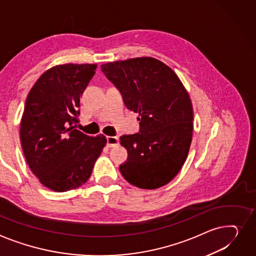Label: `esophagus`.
<instances>
[{"label":"esophagus","instance_id":"34e87169","mask_svg":"<svg viewBox=\"0 0 256 256\" xmlns=\"http://www.w3.org/2000/svg\"><path fill=\"white\" fill-rule=\"evenodd\" d=\"M106 139H107V146H109V147H114L119 144L118 137H111V136H108Z\"/></svg>","mask_w":256,"mask_h":256}]
</instances>
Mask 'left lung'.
Returning <instances> with one entry per match:
<instances>
[{
	"mask_svg": "<svg viewBox=\"0 0 256 256\" xmlns=\"http://www.w3.org/2000/svg\"><path fill=\"white\" fill-rule=\"evenodd\" d=\"M100 68L122 94L126 108L140 115L139 132L120 137L128 153L120 173L143 190L168 184L181 170L192 138L194 111L182 82L171 68L152 58Z\"/></svg>",
	"mask_w": 256,
	"mask_h": 256,
	"instance_id": "8db88e82",
	"label": "left lung"
}]
</instances>
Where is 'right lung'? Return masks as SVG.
Returning a JSON list of instances; mask_svg holds the SVG:
<instances>
[{"mask_svg": "<svg viewBox=\"0 0 256 256\" xmlns=\"http://www.w3.org/2000/svg\"><path fill=\"white\" fill-rule=\"evenodd\" d=\"M96 64H60L47 70L34 84L20 122V142L26 162L47 188L64 192L90 177L107 140L75 128L80 96Z\"/></svg>", "mask_w": 256, "mask_h": 256, "instance_id": "add662e5", "label": "right lung"}]
</instances>
